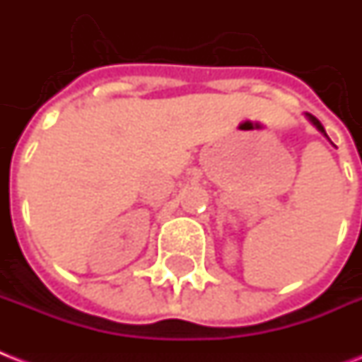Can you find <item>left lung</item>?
Segmentation results:
<instances>
[{
	"mask_svg": "<svg viewBox=\"0 0 362 362\" xmlns=\"http://www.w3.org/2000/svg\"><path fill=\"white\" fill-rule=\"evenodd\" d=\"M305 117H307L308 120H310V124L313 126H316V130L320 132V134H324L325 137H327V134H325V130H324V126H322V122H320L318 119H316V117H314V115H310V113H305ZM329 139V137H327Z\"/></svg>",
	"mask_w": 362,
	"mask_h": 362,
	"instance_id": "8db88e82",
	"label": "left lung"
}]
</instances>
